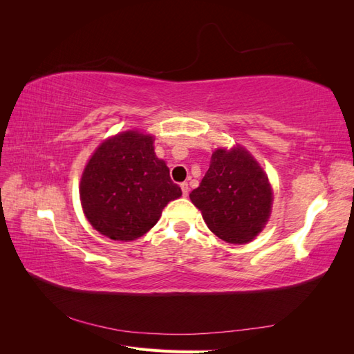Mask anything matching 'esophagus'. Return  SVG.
Listing matches in <instances>:
<instances>
[{
    "label": "esophagus",
    "mask_w": 354,
    "mask_h": 354,
    "mask_svg": "<svg viewBox=\"0 0 354 354\" xmlns=\"http://www.w3.org/2000/svg\"><path fill=\"white\" fill-rule=\"evenodd\" d=\"M180 187H181V192H183V196H187L189 195V185L186 183V181L185 183H181Z\"/></svg>",
    "instance_id": "obj_1"
}]
</instances>
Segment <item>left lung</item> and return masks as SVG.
<instances>
[{
	"mask_svg": "<svg viewBox=\"0 0 354 354\" xmlns=\"http://www.w3.org/2000/svg\"><path fill=\"white\" fill-rule=\"evenodd\" d=\"M208 229L229 243H248L269 221L273 192L243 147L217 149L199 187L189 195Z\"/></svg>",
	"mask_w": 354,
	"mask_h": 354,
	"instance_id": "left-lung-1",
	"label": "left lung"
}]
</instances>
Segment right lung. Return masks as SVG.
Wrapping results in <instances>:
<instances>
[{
	"label": "right lung",
	"instance_id": "obj_1",
	"mask_svg": "<svg viewBox=\"0 0 354 354\" xmlns=\"http://www.w3.org/2000/svg\"><path fill=\"white\" fill-rule=\"evenodd\" d=\"M153 136L125 131L104 140L85 165L80 198L91 226L113 241H134L181 196L153 149Z\"/></svg>",
	"mask_w": 354,
	"mask_h": 354
}]
</instances>
